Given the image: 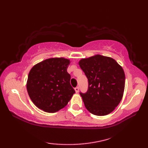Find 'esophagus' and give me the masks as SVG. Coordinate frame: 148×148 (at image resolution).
Masks as SVG:
<instances>
[{
  "label": "esophagus",
  "instance_id": "34e87169",
  "mask_svg": "<svg viewBox=\"0 0 148 148\" xmlns=\"http://www.w3.org/2000/svg\"><path fill=\"white\" fill-rule=\"evenodd\" d=\"M74 90H75V92H76V93H78V92H79V87L75 88Z\"/></svg>",
  "mask_w": 148,
  "mask_h": 148
}]
</instances>
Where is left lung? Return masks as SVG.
<instances>
[{"label": "left lung", "mask_w": 148, "mask_h": 148, "mask_svg": "<svg viewBox=\"0 0 148 148\" xmlns=\"http://www.w3.org/2000/svg\"><path fill=\"white\" fill-rule=\"evenodd\" d=\"M79 65L88 80L87 92L80 93L85 108L94 115L109 114L123 95V69L114 59L100 55L82 58Z\"/></svg>", "instance_id": "obj_1"}]
</instances>
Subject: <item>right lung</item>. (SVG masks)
Returning <instances> with one entry per match:
<instances>
[{"label": "right lung", "instance_id": "add662e5", "mask_svg": "<svg viewBox=\"0 0 148 148\" xmlns=\"http://www.w3.org/2000/svg\"><path fill=\"white\" fill-rule=\"evenodd\" d=\"M69 59L55 57L36 64L28 75L27 90L32 102L47 112H55L70 101L75 91L67 69Z\"/></svg>", "mask_w": 148, "mask_h": 148}]
</instances>
